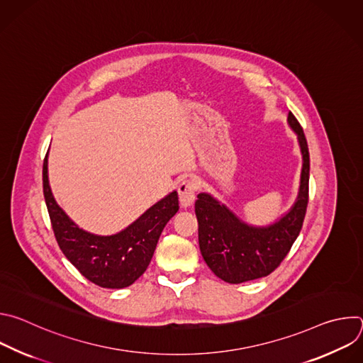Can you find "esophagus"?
I'll return each instance as SVG.
<instances>
[{"mask_svg": "<svg viewBox=\"0 0 363 363\" xmlns=\"http://www.w3.org/2000/svg\"><path fill=\"white\" fill-rule=\"evenodd\" d=\"M178 194H179V202L182 208H188L195 201L196 194V184L191 178H185L178 185Z\"/></svg>", "mask_w": 363, "mask_h": 363, "instance_id": "34e87169", "label": "esophagus"}]
</instances>
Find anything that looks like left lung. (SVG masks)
Here are the masks:
<instances>
[{"label":"left lung","instance_id":"obj_1","mask_svg":"<svg viewBox=\"0 0 363 363\" xmlns=\"http://www.w3.org/2000/svg\"><path fill=\"white\" fill-rule=\"evenodd\" d=\"M287 122L297 133L303 169L297 201L284 217L267 227H252L208 194H198L195 201L201 254L213 273L227 283L238 284L269 276L284 260L303 227L310 157L303 128L291 112Z\"/></svg>","mask_w":363,"mask_h":363}]
</instances>
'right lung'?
<instances>
[{"label":"right lung","instance_id":"right-lung-1","mask_svg":"<svg viewBox=\"0 0 363 363\" xmlns=\"http://www.w3.org/2000/svg\"><path fill=\"white\" fill-rule=\"evenodd\" d=\"M43 192L60 250L82 276L105 289L128 287L145 273L164 227L179 210L178 192L174 191L123 231L115 235L90 234L66 216L51 194L47 155L43 164Z\"/></svg>","mask_w":363,"mask_h":363}]
</instances>
